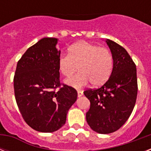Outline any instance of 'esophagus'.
Returning <instances> with one entry per match:
<instances>
[{"mask_svg": "<svg viewBox=\"0 0 151 151\" xmlns=\"http://www.w3.org/2000/svg\"><path fill=\"white\" fill-rule=\"evenodd\" d=\"M83 96V91L81 90H78V97H81Z\"/></svg>", "mask_w": 151, "mask_h": 151, "instance_id": "esophagus-1", "label": "esophagus"}]
</instances>
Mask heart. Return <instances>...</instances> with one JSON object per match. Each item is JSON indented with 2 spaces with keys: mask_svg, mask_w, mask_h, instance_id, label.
Here are the masks:
<instances>
[{
  "mask_svg": "<svg viewBox=\"0 0 151 151\" xmlns=\"http://www.w3.org/2000/svg\"><path fill=\"white\" fill-rule=\"evenodd\" d=\"M58 66L65 77L73 75L78 68L80 70L78 74L65 81L71 87L81 88L89 81L93 86H99L110 78L114 59L108 48L87 41H80L69 48L68 55L59 57Z\"/></svg>",
  "mask_w": 151,
  "mask_h": 151,
  "instance_id": "heart-1",
  "label": "heart"
}]
</instances>
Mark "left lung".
<instances>
[{
    "label": "left lung",
    "mask_w": 151,
    "mask_h": 151,
    "mask_svg": "<svg viewBox=\"0 0 151 151\" xmlns=\"http://www.w3.org/2000/svg\"><path fill=\"white\" fill-rule=\"evenodd\" d=\"M112 53L114 66L106 82L84 94L90 101L86 121L93 131L109 134L119 129L130 117L137 96L136 67L123 47L106 39Z\"/></svg>",
    "instance_id": "1"
}]
</instances>
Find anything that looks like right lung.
I'll use <instances>...</instances> for the list:
<instances>
[{
  "label": "right lung",
  "mask_w": 151,
  "mask_h": 151,
  "mask_svg": "<svg viewBox=\"0 0 151 151\" xmlns=\"http://www.w3.org/2000/svg\"><path fill=\"white\" fill-rule=\"evenodd\" d=\"M58 39L44 37L31 46L19 60L14 77L18 107L27 124L41 132H53L63 126L66 114L78 92L60 86Z\"/></svg>",
  "instance_id": "right-lung-1"
}]
</instances>
